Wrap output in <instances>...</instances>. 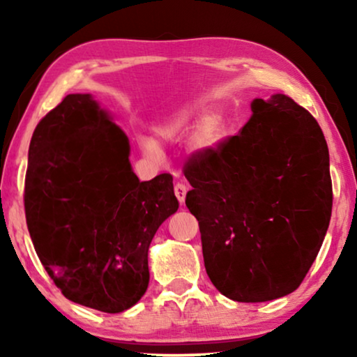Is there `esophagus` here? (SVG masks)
Returning a JSON list of instances; mask_svg holds the SVG:
<instances>
[{"mask_svg":"<svg viewBox=\"0 0 357 357\" xmlns=\"http://www.w3.org/2000/svg\"><path fill=\"white\" fill-rule=\"evenodd\" d=\"M174 192H175V197H177V199L180 202V204H183L185 197H187V192H188L187 185L182 183V182H178L177 185H175Z\"/></svg>","mask_w":357,"mask_h":357,"instance_id":"1","label":"esophagus"}]
</instances>
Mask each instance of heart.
<instances>
[{"instance_id":"b5f03b06","label":"heart","mask_w":357,"mask_h":357,"mask_svg":"<svg viewBox=\"0 0 357 357\" xmlns=\"http://www.w3.org/2000/svg\"><path fill=\"white\" fill-rule=\"evenodd\" d=\"M197 128H199V146L204 149H211L222 139L224 131H226V119L219 110L206 112L203 105H188L160 125L159 135L165 139H175ZM143 148L146 154L159 155L158 146L153 141H143Z\"/></svg>"}]
</instances>
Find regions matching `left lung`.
Returning <instances> with one entry per match:
<instances>
[{"label": "left lung", "instance_id": "left-lung-1", "mask_svg": "<svg viewBox=\"0 0 357 357\" xmlns=\"http://www.w3.org/2000/svg\"><path fill=\"white\" fill-rule=\"evenodd\" d=\"M252 112L238 135L183 167L204 268L237 302L280 299L301 286L333 204L328 146L314 116L284 94L255 99Z\"/></svg>", "mask_w": 357, "mask_h": 357}]
</instances>
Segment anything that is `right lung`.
<instances>
[{
    "label": "right lung",
    "instance_id": "1",
    "mask_svg": "<svg viewBox=\"0 0 357 357\" xmlns=\"http://www.w3.org/2000/svg\"><path fill=\"white\" fill-rule=\"evenodd\" d=\"M130 141L91 94H70L38 121L24 208L43 268L63 296L119 314L148 289V250L178 209L172 175L139 182Z\"/></svg>",
    "mask_w": 357,
    "mask_h": 357
}]
</instances>
